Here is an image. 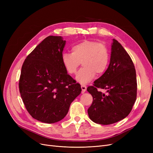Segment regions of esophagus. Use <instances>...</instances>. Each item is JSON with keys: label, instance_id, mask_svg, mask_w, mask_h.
Listing matches in <instances>:
<instances>
[{"label": "esophagus", "instance_id": "1", "mask_svg": "<svg viewBox=\"0 0 153 153\" xmlns=\"http://www.w3.org/2000/svg\"><path fill=\"white\" fill-rule=\"evenodd\" d=\"M81 89H82V93H84V92H85L87 89V87L85 85L82 84V85H81Z\"/></svg>", "mask_w": 153, "mask_h": 153}]
</instances>
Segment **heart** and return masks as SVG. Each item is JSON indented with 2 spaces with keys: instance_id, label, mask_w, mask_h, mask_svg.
<instances>
[{
  "instance_id": "1",
  "label": "heart",
  "mask_w": 153,
  "mask_h": 153,
  "mask_svg": "<svg viewBox=\"0 0 153 153\" xmlns=\"http://www.w3.org/2000/svg\"><path fill=\"white\" fill-rule=\"evenodd\" d=\"M110 55L107 47L96 41L85 40L74 45L71 53H64L62 64L69 75H74L80 64L83 67L78 72L76 79L81 84H87L101 75L108 68Z\"/></svg>"
}]
</instances>
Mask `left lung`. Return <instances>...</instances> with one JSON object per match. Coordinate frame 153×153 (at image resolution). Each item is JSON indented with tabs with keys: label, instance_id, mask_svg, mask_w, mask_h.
<instances>
[{
	"label": "left lung",
	"instance_id": "obj_1",
	"mask_svg": "<svg viewBox=\"0 0 153 153\" xmlns=\"http://www.w3.org/2000/svg\"><path fill=\"white\" fill-rule=\"evenodd\" d=\"M100 89H105L103 94ZM93 101L87 112L92 121L107 125L127 117L137 99L136 71L132 60L113 39L110 62L103 75L87 87Z\"/></svg>",
	"mask_w": 153,
	"mask_h": 153
}]
</instances>
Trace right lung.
Here are the masks:
<instances>
[{"label": "right lung", "instance_id": "obj_1", "mask_svg": "<svg viewBox=\"0 0 153 153\" xmlns=\"http://www.w3.org/2000/svg\"><path fill=\"white\" fill-rule=\"evenodd\" d=\"M66 41L50 36L26 57L19 80L20 96L27 112L45 123L62 120L82 91L62 62Z\"/></svg>", "mask_w": 153, "mask_h": 153}]
</instances>
